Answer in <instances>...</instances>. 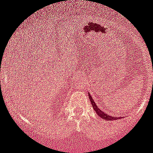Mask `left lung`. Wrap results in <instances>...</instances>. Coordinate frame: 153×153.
I'll list each match as a JSON object with an SVG mask.
<instances>
[{
    "instance_id": "left-lung-1",
    "label": "left lung",
    "mask_w": 153,
    "mask_h": 153,
    "mask_svg": "<svg viewBox=\"0 0 153 153\" xmlns=\"http://www.w3.org/2000/svg\"><path fill=\"white\" fill-rule=\"evenodd\" d=\"M88 97H89L90 101H91V105H92L93 109L95 110L96 113H97V114L100 117L102 118L103 119H105V120H114V119H120L119 117H115V116H113V117L112 116L107 115V113H105L104 111H101V110H100V109L98 108V106H97V104H95V102L94 101V100H93V97L90 95L89 92H88Z\"/></svg>"
}]
</instances>
